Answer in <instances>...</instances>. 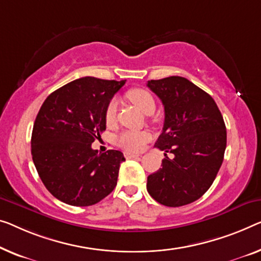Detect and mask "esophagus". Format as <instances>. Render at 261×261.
Returning <instances> with one entry per match:
<instances>
[{
  "label": "esophagus",
  "mask_w": 261,
  "mask_h": 261,
  "mask_svg": "<svg viewBox=\"0 0 261 261\" xmlns=\"http://www.w3.org/2000/svg\"><path fill=\"white\" fill-rule=\"evenodd\" d=\"M124 155H125L126 159H130V158H139V157H141V155H139V154L129 153V152H125V153H124Z\"/></svg>",
  "instance_id": "obj_1"
}]
</instances>
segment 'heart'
Segmentation results:
<instances>
[{
    "label": "heart",
    "mask_w": 261,
    "mask_h": 261,
    "mask_svg": "<svg viewBox=\"0 0 261 261\" xmlns=\"http://www.w3.org/2000/svg\"><path fill=\"white\" fill-rule=\"evenodd\" d=\"M127 97L132 103L145 115H152L155 110V100L145 89H132L127 92ZM117 99L112 98L106 109V122L111 124L117 112ZM150 139V135L144 131H124L117 139L119 146L127 151H139Z\"/></svg>",
    "instance_id": "1"
}]
</instances>
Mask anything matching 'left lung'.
I'll use <instances>...</instances> for the list:
<instances>
[{
	"label": "left lung",
	"instance_id": "1",
	"mask_svg": "<svg viewBox=\"0 0 261 261\" xmlns=\"http://www.w3.org/2000/svg\"><path fill=\"white\" fill-rule=\"evenodd\" d=\"M147 87L161 98L165 111L154 146L174 155H166L162 168L147 177V192L170 207L193 203L210 189L223 164L224 118L215 99L184 77L151 80Z\"/></svg>",
	"mask_w": 261,
	"mask_h": 261
}]
</instances>
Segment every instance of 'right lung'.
Returning <instances> with one entry per match:
<instances>
[{
	"label": "right lung",
	"instance_id": "add662e5",
	"mask_svg": "<svg viewBox=\"0 0 261 261\" xmlns=\"http://www.w3.org/2000/svg\"><path fill=\"white\" fill-rule=\"evenodd\" d=\"M125 81L83 77L46 97L31 135L34 164L46 190L72 206H90L117 185V150L98 153L91 144L106 130V109Z\"/></svg>",
	"mask_w": 261,
	"mask_h": 261
}]
</instances>
